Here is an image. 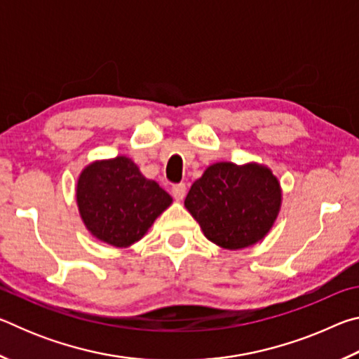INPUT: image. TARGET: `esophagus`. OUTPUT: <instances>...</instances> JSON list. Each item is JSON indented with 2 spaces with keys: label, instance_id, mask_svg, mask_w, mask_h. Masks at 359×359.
Instances as JSON below:
<instances>
[{
  "label": "esophagus",
  "instance_id": "1",
  "mask_svg": "<svg viewBox=\"0 0 359 359\" xmlns=\"http://www.w3.org/2000/svg\"><path fill=\"white\" fill-rule=\"evenodd\" d=\"M185 194H187L185 184H177L172 187V196L177 199V201H182V199L185 198Z\"/></svg>",
  "mask_w": 359,
  "mask_h": 359
}]
</instances>
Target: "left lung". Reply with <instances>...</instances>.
<instances>
[{
  "instance_id": "left-lung-1",
  "label": "left lung",
  "mask_w": 359,
  "mask_h": 359,
  "mask_svg": "<svg viewBox=\"0 0 359 359\" xmlns=\"http://www.w3.org/2000/svg\"><path fill=\"white\" fill-rule=\"evenodd\" d=\"M185 208L210 242L241 250L274 226L282 208L280 182L259 163H214L191 185Z\"/></svg>"
}]
</instances>
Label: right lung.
<instances>
[{
	"label": "right lung",
	"instance_id": "1",
	"mask_svg": "<svg viewBox=\"0 0 359 359\" xmlns=\"http://www.w3.org/2000/svg\"><path fill=\"white\" fill-rule=\"evenodd\" d=\"M76 201L85 228L96 239L126 248L141 241L172 198L145 179L128 156L96 160L82 169Z\"/></svg>",
	"mask_w": 359,
	"mask_h": 359
}]
</instances>
